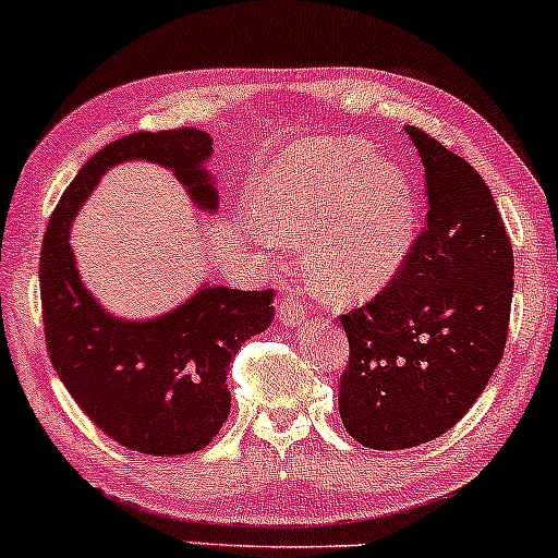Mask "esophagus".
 <instances>
[{
  "label": "esophagus",
  "instance_id": "obj_1",
  "mask_svg": "<svg viewBox=\"0 0 558 558\" xmlns=\"http://www.w3.org/2000/svg\"><path fill=\"white\" fill-rule=\"evenodd\" d=\"M278 314H280V322L286 324H301L306 319V303L301 301V293L288 291L283 299L278 301Z\"/></svg>",
  "mask_w": 558,
  "mask_h": 558
}]
</instances>
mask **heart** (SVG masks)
<instances>
[{"mask_svg": "<svg viewBox=\"0 0 558 558\" xmlns=\"http://www.w3.org/2000/svg\"><path fill=\"white\" fill-rule=\"evenodd\" d=\"M250 216L272 242H308L303 265L331 301H368L397 278L417 229L409 174L365 141L316 144L255 182Z\"/></svg>", "mask_w": 558, "mask_h": 558, "instance_id": "1", "label": "heart"}]
</instances>
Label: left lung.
Wrapping results in <instances>:
<instances>
[{"label": "left lung", "mask_w": 558, "mask_h": 558, "mask_svg": "<svg viewBox=\"0 0 558 558\" xmlns=\"http://www.w3.org/2000/svg\"><path fill=\"white\" fill-rule=\"evenodd\" d=\"M427 180V229L376 299L342 314L350 363L342 425L373 450L448 433L502 361L512 303V244L482 174L407 125Z\"/></svg>", "instance_id": "obj_1"}]
</instances>
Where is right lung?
<instances>
[{"label":"right lung","instance_id":"right-lung-1","mask_svg":"<svg viewBox=\"0 0 558 558\" xmlns=\"http://www.w3.org/2000/svg\"><path fill=\"white\" fill-rule=\"evenodd\" d=\"M210 154L214 138L197 129L112 141L63 190L40 250L44 327L56 373L105 435L146 456L195 453L218 435L231 409L229 365L250 337L270 327L272 291L203 283L172 312L125 319L82 283L69 234L102 174L123 161L169 169L197 210L214 216Z\"/></svg>","mask_w":558,"mask_h":558}]
</instances>
